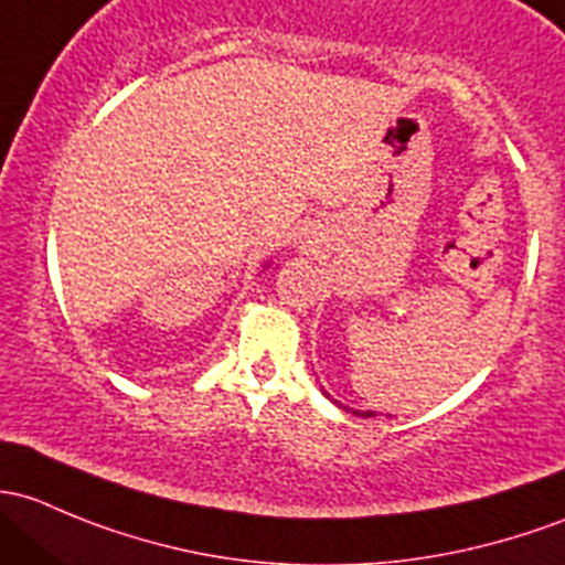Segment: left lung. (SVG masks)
I'll use <instances>...</instances> for the list:
<instances>
[{
	"label": "left lung",
	"instance_id": "8db88e82",
	"mask_svg": "<svg viewBox=\"0 0 565 565\" xmlns=\"http://www.w3.org/2000/svg\"><path fill=\"white\" fill-rule=\"evenodd\" d=\"M354 414H358V417H373V412H354Z\"/></svg>",
	"mask_w": 565,
	"mask_h": 565
}]
</instances>
